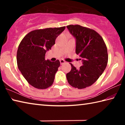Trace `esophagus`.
<instances>
[{
    "label": "esophagus",
    "mask_w": 125,
    "mask_h": 125,
    "mask_svg": "<svg viewBox=\"0 0 125 125\" xmlns=\"http://www.w3.org/2000/svg\"><path fill=\"white\" fill-rule=\"evenodd\" d=\"M60 61L61 64H64V63H65V61H64V60H61Z\"/></svg>",
    "instance_id": "esophagus-1"
}]
</instances>
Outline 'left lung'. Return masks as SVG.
I'll return each mask as SVG.
<instances>
[{
  "mask_svg": "<svg viewBox=\"0 0 125 125\" xmlns=\"http://www.w3.org/2000/svg\"><path fill=\"white\" fill-rule=\"evenodd\" d=\"M75 38V53L83 65L77 69L71 63V71L66 76L73 87L84 89L94 84L106 67L108 62L107 47L102 37L94 30L79 25L67 26Z\"/></svg>",
  "mask_w": 125,
  "mask_h": 125,
  "instance_id": "1",
  "label": "left lung"
}]
</instances>
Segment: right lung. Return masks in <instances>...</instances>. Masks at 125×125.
Segmentation results:
<instances>
[{"mask_svg":"<svg viewBox=\"0 0 125 125\" xmlns=\"http://www.w3.org/2000/svg\"><path fill=\"white\" fill-rule=\"evenodd\" d=\"M65 28L35 30L27 33L21 41L17 51L18 67L25 79L33 87L45 89L53 83L60 62L45 60V54Z\"/></svg>","mask_w":125,"mask_h":125,"instance_id":"1","label":"right lung"}]
</instances>
